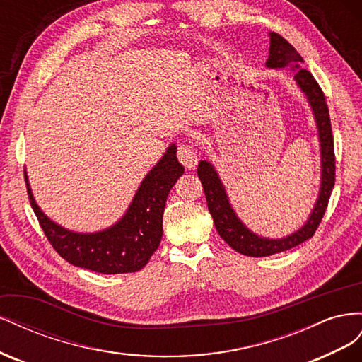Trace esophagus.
<instances>
[{
  "mask_svg": "<svg viewBox=\"0 0 362 362\" xmlns=\"http://www.w3.org/2000/svg\"><path fill=\"white\" fill-rule=\"evenodd\" d=\"M178 160L184 168L192 169L198 163V154H196L194 148L190 144H182L178 146Z\"/></svg>",
  "mask_w": 362,
  "mask_h": 362,
  "instance_id": "1",
  "label": "esophagus"
}]
</instances>
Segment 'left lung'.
<instances>
[{
  "label": "left lung",
  "mask_w": 362,
  "mask_h": 362,
  "mask_svg": "<svg viewBox=\"0 0 362 362\" xmlns=\"http://www.w3.org/2000/svg\"><path fill=\"white\" fill-rule=\"evenodd\" d=\"M269 60L266 63L267 68L279 69L291 66L294 71V80L302 89V92L308 98V103L315 116L317 129H319L320 139V156H322V184L319 199H317L313 213L305 225L284 238L272 240L254 234L242 223L237 217L231 204L228 201L223 184L218 180L216 169L210 163L202 160L198 166V177L202 182L204 193L208 210L213 216V221L218 235L231 246L238 254L247 257H269L279 252L288 250L311 238L319 228L322 218L325 216L327 202H329L331 193L335 184V154H334V136L331 128L329 108L326 104V98L320 89L319 83L315 81L310 71L302 69L300 64L303 59L300 54L294 49L291 43H288L278 33H270V48Z\"/></svg>",
  "instance_id": "left-lung-1"
}]
</instances>
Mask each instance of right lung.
Instances as JSON below:
<instances>
[{"label":"right lung","instance_id":"1","mask_svg":"<svg viewBox=\"0 0 362 362\" xmlns=\"http://www.w3.org/2000/svg\"><path fill=\"white\" fill-rule=\"evenodd\" d=\"M182 173L177 146L170 145L141 181L125 216L113 226L95 234L72 233L54 223L33 198L27 177L25 182L33 211L57 254L76 267L116 275L133 273L148 264L163 235V211L168 194Z\"/></svg>","mask_w":362,"mask_h":362}]
</instances>
